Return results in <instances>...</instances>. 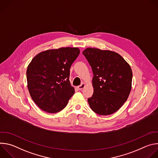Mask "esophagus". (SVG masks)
Listing matches in <instances>:
<instances>
[{"mask_svg":"<svg viewBox=\"0 0 158 158\" xmlns=\"http://www.w3.org/2000/svg\"><path fill=\"white\" fill-rule=\"evenodd\" d=\"M85 86V83H82L80 85L78 86V89H79V90H82V89L84 88Z\"/></svg>","mask_w":158,"mask_h":158,"instance_id":"esophagus-1","label":"esophagus"}]
</instances>
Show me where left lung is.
<instances>
[{
  "label": "left lung",
  "instance_id": "8db88e82",
  "mask_svg": "<svg viewBox=\"0 0 158 158\" xmlns=\"http://www.w3.org/2000/svg\"><path fill=\"white\" fill-rule=\"evenodd\" d=\"M93 72L94 93L88 98L90 107L99 115H110L127 101L132 85L129 64L119 54L96 48L82 52Z\"/></svg>",
  "mask_w": 158,
  "mask_h": 158
}]
</instances>
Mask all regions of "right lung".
Returning a JSON list of instances; mask_svg holds the SVG:
<instances>
[{
	"label": "right lung",
	"instance_id": "obj_1",
	"mask_svg": "<svg viewBox=\"0 0 158 158\" xmlns=\"http://www.w3.org/2000/svg\"><path fill=\"white\" fill-rule=\"evenodd\" d=\"M80 53L77 48L50 49L36 55L27 69L30 95L42 110L56 113L74 94L69 81L70 68Z\"/></svg>",
	"mask_w": 158,
	"mask_h": 158
}]
</instances>
